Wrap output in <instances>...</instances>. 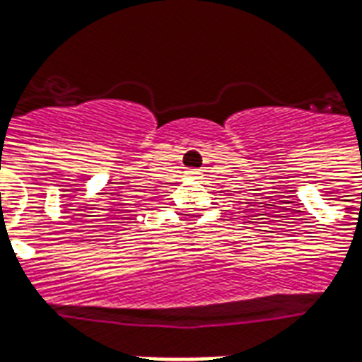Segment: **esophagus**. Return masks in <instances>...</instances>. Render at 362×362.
<instances>
[{
    "instance_id": "esophagus-1",
    "label": "esophagus",
    "mask_w": 362,
    "mask_h": 362,
    "mask_svg": "<svg viewBox=\"0 0 362 362\" xmlns=\"http://www.w3.org/2000/svg\"><path fill=\"white\" fill-rule=\"evenodd\" d=\"M186 176H189V178H197V176H199V170H196V168H188V170H186Z\"/></svg>"
}]
</instances>
